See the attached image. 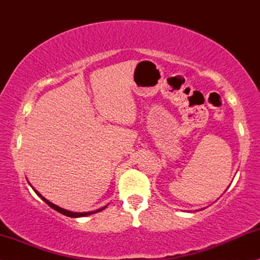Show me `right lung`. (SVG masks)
<instances>
[{
	"label": "right lung",
	"mask_w": 260,
	"mask_h": 260,
	"mask_svg": "<svg viewBox=\"0 0 260 260\" xmlns=\"http://www.w3.org/2000/svg\"><path fill=\"white\" fill-rule=\"evenodd\" d=\"M28 184H30V183H28ZM30 185H31V184H30ZM31 188L34 189V190H35V193H36V194L38 195V197H40V198L42 199V200H43L44 203H46L47 205H49L50 207L54 208V210L57 211V212H60V213H61V214H63V216L71 217V218H78V217H85V216H90V214H92V213H96V212H100V211H102V210H104V208L107 207V206H104V207H102V208H99V210H96V211H90V212H72V211L65 210V208H62V207L57 206V205H55V204L50 203V201H49V200H47V199L44 198L43 195L38 193V191H37L36 189H35L34 187H32V185H31Z\"/></svg>",
	"instance_id": "obj_1"
}]
</instances>
